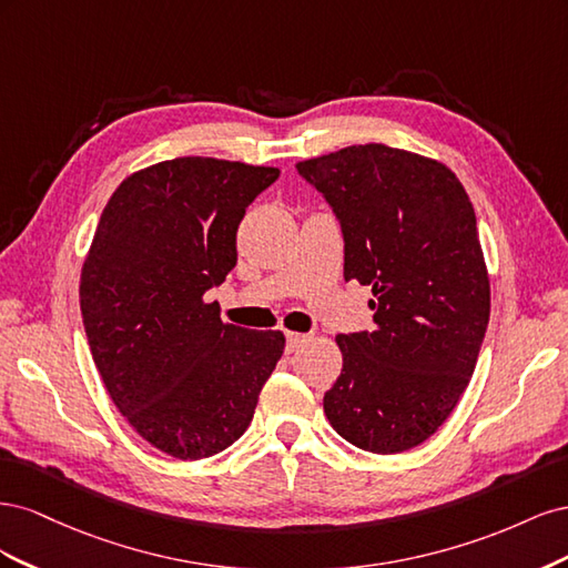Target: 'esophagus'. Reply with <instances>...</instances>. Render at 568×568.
Masks as SVG:
<instances>
[{
	"mask_svg": "<svg viewBox=\"0 0 568 568\" xmlns=\"http://www.w3.org/2000/svg\"><path fill=\"white\" fill-rule=\"evenodd\" d=\"M307 341L305 334H298V332H286V353H294L296 348H301L303 343Z\"/></svg>",
	"mask_w": 568,
	"mask_h": 568,
	"instance_id": "obj_1",
	"label": "esophagus"
}]
</instances>
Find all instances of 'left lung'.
<instances>
[{
  "label": "left lung",
  "instance_id": "left-lung-1",
  "mask_svg": "<svg viewBox=\"0 0 568 568\" xmlns=\"http://www.w3.org/2000/svg\"><path fill=\"white\" fill-rule=\"evenodd\" d=\"M296 170L341 222L343 277L374 296V329L336 336L343 369L324 415L359 450L417 448L469 386L488 329L490 280L469 194L448 165L386 144Z\"/></svg>",
  "mask_w": 568,
  "mask_h": 568
}]
</instances>
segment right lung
<instances>
[{"instance_id":"right-lung-1","label":"right lung","mask_w":568,"mask_h":568,"mask_svg":"<svg viewBox=\"0 0 568 568\" xmlns=\"http://www.w3.org/2000/svg\"><path fill=\"white\" fill-rule=\"evenodd\" d=\"M280 168L182 156L136 170L109 199L80 274L101 382L130 426L184 462L242 436L284 353L282 332L222 322L205 291L236 265V230Z\"/></svg>"}]
</instances>
